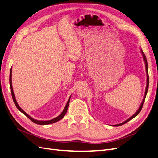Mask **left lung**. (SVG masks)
<instances>
[{
  "mask_svg": "<svg viewBox=\"0 0 158 158\" xmlns=\"http://www.w3.org/2000/svg\"><path fill=\"white\" fill-rule=\"evenodd\" d=\"M141 53H142V55H143V60H144V61H145V69H146V73H147V86H146V89H145V96H144V98H143V101H142V102H141V105H140V106H139V108L138 109V110H137V112H136L135 113V114L133 115L132 117H131L129 118H128V119H127V120H126L125 121L121 123H120V124H118V125H115L114 126H120V125H123V124H125L126 123H127V122H128V121H129L130 120H131V119H132V118H133L134 117H135L137 116V115L140 113V111L141 110L142 107H143V104H144L145 99V97H146V95H147V92H148V87H149V74H148V66L147 59H146V57H145V54H144L143 52L142 51V49H141Z\"/></svg>",
  "mask_w": 158,
  "mask_h": 158,
  "instance_id": "8db88e82",
  "label": "left lung"
}]
</instances>
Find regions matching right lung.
<instances>
[{
    "label": "right lung",
    "instance_id": "1",
    "mask_svg": "<svg viewBox=\"0 0 158 158\" xmlns=\"http://www.w3.org/2000/svg\"><path fill=\"white\" fill-rule=\"evenodd\" d=\"M11 77H12V68H10V70L9 82H10V91H11V94H12L13 100V101H14V103H15V106H17V108L19 110H20L22 113H23L27 117H28L31 121H33V123H36V124H37V125H49V124H52V123H56V122H57V121H58L61 120V119L62 118L65 116V114H66V112H67V110H68V108L69 103H70L71 96H70V97L69 98L68 101V102H67V104H66V106H65V108H64V110L62 111V113H61L59 115L58 117H57L52 119V120H49V121H37V120H35V119L33 118L32 117H31L29 114H27V113L25 112V111H24L23 110V109L21 108V107L18 105V104H17V101H16V99H15V94H14V92H13V87H12V78H11Z\"/></svg>",
    "mask_w": 158,
    "mask_h": 158
}]
</instances>
